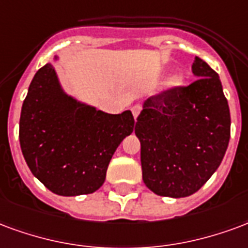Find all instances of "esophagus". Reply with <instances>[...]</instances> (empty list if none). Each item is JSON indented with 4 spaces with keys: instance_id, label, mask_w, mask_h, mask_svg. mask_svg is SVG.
Masks as SVG:
<instances>
[{
    "instance_id": "34e87169",
    "label": "esophagus",
    "mask_w": 248,
    "mask_h": 248,
    "mask_svg": "<svg viewBox=\"0 0 248 248\" xmlns=\"http://www.w3.org/2000/svg\"><path fill=\"white\" fill-rule=\"evenodd\" d=\"M140 112H141V107L140 106L132 107V113H133V117H135V119H137V116L140 115Z\"/></svg>"
}]
</instances>
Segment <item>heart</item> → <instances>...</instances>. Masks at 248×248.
I'll use <instances>...</instances> for the list:
<instances>
[{
  "label": "heart",
  "instance_id": "obj_1",
  "mask_svg": "<svg viewBox=\"0 0 248 248\" xmlns=\"http://www.w3.org/2000/svg\"><path fill=\"white\" fill-rule=\"evenodd\" d=\"M185 83V78L182 74H177V75H173V77L166 82V87L168 88H177V87L184 86Z\"/></svg>",
  "mask_w": 248,
  "mask_h": 248
}]
</instances>
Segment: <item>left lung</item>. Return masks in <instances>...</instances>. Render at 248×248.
<instances>
[{
  "mask_svg": "<svg viewBox=\"0 0 248 248\" xmlns=\"http://www.w3.org/2000/svg\"><path fill=\"white\" fill-rule=\"evenodd\" d=\"M197 78L149 97L137 117L144 184L157 196L182 198L205 185L230 140V109L219 77L201 58Z\"/></svg>",
  "mask_w": 248,
  "mask_h": 248,
  "instance_id": "left-lung-1",
  "label": "left lung"
}]
</instances>
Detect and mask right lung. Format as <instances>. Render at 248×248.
<instances>
[{
	"label": "right lung",
	"instance_id": "obj_1",
	"mask_svg": "<svg viewBox=\"0 0 248 248\" xmlns=\"http://www.w3.org/2000/svg\"><path fill=\"white\" fill-rule=\"evenodd\" d=\"M133 129L131 111L111 115L67 95L47 63L34 75L22 104L19 144L31 173L48 190L80 196L104 184L113 153Z\"/></svg>",
	"mask_w": 248,
	"mask_h": 248
}]
</instances>
